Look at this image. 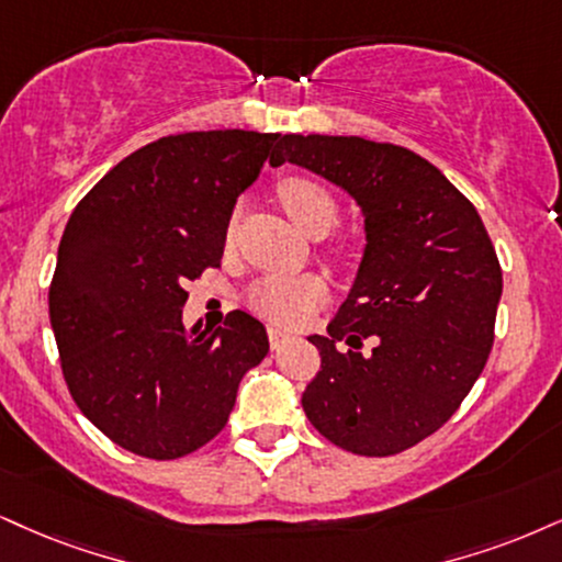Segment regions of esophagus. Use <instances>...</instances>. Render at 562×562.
<instances>
[{
	"mask_svg": "<svg viewBox=\"0 0 562 562\" xmlns=\"http://www.w3.org/2000/svg\"><path fill=\"white\" fill-rule=\"evenodd\" d=\"M268 338H270V349H281L283 344L292 341V336L281 328H268Z\"/></svg>",
	"mask_w": 562,
	"mask_h": 562,
	"instance_id": "esophagus-1",
	"label": "esophagus"
}]
</instances>
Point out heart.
Segmentation results:
<instances>
[{
  "label": "heart",
  "mask_w": 562,
  "mask_h": 562,
  "mask_svg": "<svg viewBox=\"0 0 562 562\" xmlns=\"http://www.w3.org/2000/svg\"><path fill=\"white\" fill-rule=\"evenodd\" d=\"M283 211L310 237H325L338 224V203L328 187L310 177H286L276 187ZM328 300L321 276H268L249 289L255 313L279 325H300Z\"/></svg>",
  "instance_id": "1"
}]
</instances>
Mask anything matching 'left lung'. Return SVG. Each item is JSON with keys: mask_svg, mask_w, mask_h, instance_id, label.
Returning a JSON list of instances; mask_svg holds the SVG:
<instances>
[{"mask_svg": "<svg viewBox=\"0 0 562 562\" xmlns=\"http://www.w3.org/2000/svg\"><path fill=\"white\" fill-rule=\"evenodd\" d=\"M344 187L367 247L302 406L323 438L357 456H396L453 417L487 364L503 270L476 207L432 164L364 137L283 135L276 158ZM364 337L379 344L361 355ZM338 340L350 349L338 352Z\"/></svg>", "mask_w": 562, "mask_h": 562, "instance_id": "obj_1", "label": "left lung"}]
</instances>
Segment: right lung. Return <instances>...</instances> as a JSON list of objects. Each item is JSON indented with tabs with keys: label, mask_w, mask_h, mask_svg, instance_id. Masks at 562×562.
I'll use <instances>...</instances> for the list:
<instances>
[{
	"label": "right lung",
	"mask_w": 562,
	"mask_h": 562,
	"mask_svg": "<svg viewBox=\"0 0 562 562\" xmlns=\"http://www.w3.org/2000/svg\"><path fill=\"white\" fill-rule=\"evenodd\" d=\"M281 135H169L80 200L61 234L48 317L75 404L130 453L171 461L226 427L239 380L268 355L234 310L213 334L182 325L187 281L218 268L239 192Z\"/></svg>",
	"instance_id": "obj_1"
}]
</instances>
